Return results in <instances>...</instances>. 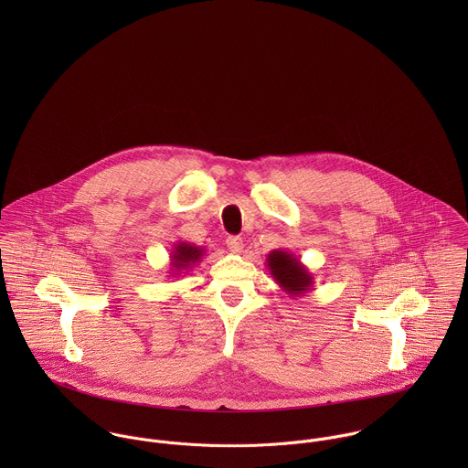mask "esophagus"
Wrapping results in <instances>:
<instances>
[{"label": "esophagus", "instance_id": "obj_1", "mask_svg": "<svg viewBox=\"0 0 468 468\" xmlns=\"http://www.w3.org/2000/svg\"><path fill=\"white\" fill-rule=\"evenodd\" d=\"M227 247L232 250V252H241L243 250V239L239 236H229L227 238Z\"/></svg>", "mask_w": 468, "mask_h": 468}]
</instances>
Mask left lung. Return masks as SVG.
I'll list each match as a JSON object with an SVG mask.
<instances>
[{
    "mask_svg": "<svg viewBox=\"0 0 468 468\" xmlns=\"http://www.w3.org/2000/svg\"><path fill=\"white\" fill-rule=\"evenodd\" d=\"M267 267L279 288L292 299L301 297L314 288L312 271L301 263L295 254H290L288 250H271L267 256Z\"/></svg>",
    "mask_w": 468,
    "mask_h": 468,
    "instance_id": "1",
    "label": "left lung"
}]
</instances>
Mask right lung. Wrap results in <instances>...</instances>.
I'll use <instances>...</instances> for the list:
<instances>
[{"instance_id": "1", "label": "right lung", "mask_w": 468, "mask_h": 468, "mask_svg": "<svg viewBox=\"0 0 468 468\" xmlns=\"http://www.w3.org/2000/svg\"><path fill=\"white\" fill-rule=\"evenodd\" d=\"M203 256H205L203 247H197V245L186 243V241H176L169 254V258H171L169 260V265H171L169 277H178L182 273H187L197 263H200Z\"/></svg>"}]
</instances>
